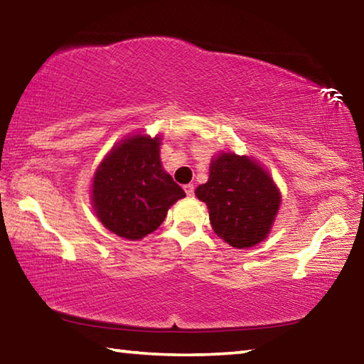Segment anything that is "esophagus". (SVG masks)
<instances>
[{"label": "esophagus", "instance_id": "1", "mask_svg": "<svg viewBox=\"0 0 364 364\" xmlns=\"http://www.w3.org/2000/svg\"><path fill=\"white\" fill-rule=\"evenodd\" d=\"M184 193H186V196L193 197L194 196V184H186V186H184Z\"/></svg>", "mask_w": 364, "mask_h": 364}]
</instances>
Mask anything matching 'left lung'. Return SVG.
Instances as JSON below:
<instances>
[{
  "label": "left lung",
  "instance_id": "1",
  "mask_svg": "<svg viewBox=\"0 0 364 364\" xmlns=\"http://www.w3.org/2000/svg\"><path fill=\"white\" fill-rule=\"evenodd\" d=\"M196 196L207 204L213 231L236 249L267 237L281 202L267 171L232 152L212 160L208 181L196 189Z\"/></svg>",
  "mask_w": 364,
  "mask_h": 364
}]
</instances>
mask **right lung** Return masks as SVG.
Instances as JSON below:
<instances>
[{"label": "right lung", "mask_w": 364, "mask_h": 364, "mask_svg": "<svg viewBox=\"0 0 364 364\" xmlns=\"http://www.w3.org/2000/svg\"><path fill=\"white\" fill-rule=\"evenodd\" d=\"M160 138L132 136L117 144L97 167L93 205L97 218L117 236L136 241L156 231L167 210L186 193L165 173Z\"/></svg>", "instance_id": "right-lung-1"}]
</instances>
